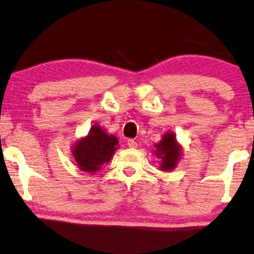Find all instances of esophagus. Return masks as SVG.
<instances>
[{
	"label": "esophagus",
	"mask_w": 254,
	"mask_h": 254,
	"mask_svg": "<svg viewBox=\"0 0 254 254\" xmlns=\"http://www.w3.org/2000/svg\"><path fill=\"white\" fill-rule=\"evenodd\" d=\"M127 146L130 148H136V147H138V143H136V141H134L133 139H128L127 140Z\"/></svg>",
	"instance_id": "obj_1"
}]
</instances>
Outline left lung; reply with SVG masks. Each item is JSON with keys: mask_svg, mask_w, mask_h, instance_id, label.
<instances>
[{"mask_svg": "<svg viewBox=\"0 0 254 254\" xmlns=\"http://www.w3.org/2000/svg\"><path fill=\"white\" fill-rule=\"evenodd\" d=\"M154 154L160 159V171L170 172L178 166L182 157V146L176 140L174 132L168 131L162 136V140L155 144Z\"/></svg>", "mask_w": 254, "mask_h": 254, "instance_id": "left-lung-1", "label": "left lung"}]
</instances>
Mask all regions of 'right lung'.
Returning a JSON list of instances; mask_svg holds the SVG:
<instances>
[{"mask_svg": "<svg viewBox=\"0 0 254 254\" xmlns=\"http://www.w3.org/2000/svg\"><path fill=\"white\" fill-rule=\"evenodd\" d=\"M118 148V138L114 134H108L105 128L95 124L86 136L76 140L71 151L80 170L95 174L100 171L103 165L111 162Z\"/></svg>", "mask_w": 254, "mask_h": 254, "instance_id": "1", "label": "right lung"}]
</instances>
